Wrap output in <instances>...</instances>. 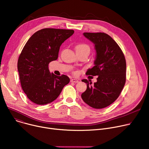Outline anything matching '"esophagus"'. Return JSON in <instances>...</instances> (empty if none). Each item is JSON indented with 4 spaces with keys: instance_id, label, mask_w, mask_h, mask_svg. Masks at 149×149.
Wrapping results in <instances>:
<instances>
[{
    "instance_id": "1",
    "label": "esophagus",
    "mask_w": 149,
    "mask_h": 149,
    "mask_svg": "<svg viewBox=\"0 0 149 149\" xmlns=\"http://www.w3.org/2000/svg\"><path fill=\"white\" fill-rule=\"evenodd\" d=\"M70 82H72V83H78V82H79V80L75 79H72L70 80Z\"/></svg>"
}]
</instances>
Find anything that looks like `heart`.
<instances>
[{"mask_svg": "<svg viewBox=\"0 0 149 149\" xmlns=\"http://www.w3.org/2000/svg\"><path fill=\"white\" fill-rule=\"evenodd\" d=\"M75 50L76 52L78 51H90V48H89V46L86 45V44H84V43H80L77 45L75 46Z\"/></svg>", "mask_w": 149, "mask_h": 149, "instance_id": "b5f03b06", "label": "heart"}]
</instances>
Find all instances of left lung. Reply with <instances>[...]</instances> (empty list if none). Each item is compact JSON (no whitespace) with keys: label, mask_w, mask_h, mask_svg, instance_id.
<instances>
[{"label":"left lung","mask_w":149,"mask_h":149,"mask_svg":"<svg viewBox=\"0 0 149 149\" xmlns=\"http://www.w3.org/2000/svg\"><path fill=\"white\" fill-rule=\"evenodd\" d=\"M84 36L95 45V66L89 69L87 75L98 76L97 81L91 85V80L81 81L87 89L81 94L84 102L95 109L109 106L118 98L126 80V62L118 45L104 33H84Z\"/></svg>","instance_id":"obj_1"}]
</instances>
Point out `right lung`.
<instances>
[{
    "label": "right lung",
    "instance_id": "1",
    "mask_svg": "<svg viewBox=\"0 0 149 149\" xmlns=\"http://www.w3.org/2000/svg\"><path fill=\"white\" fill-rule=\"evenodd\" d=\"M74 30L44 28L31 36L20 54L17 69L22 88L32 102L43 105L59 96L69 78L51 74L49 63L58 58L61 45Z\"/></svg>",
    "mask_w": 149,
    "mask_h": 149
}]
</instances>
